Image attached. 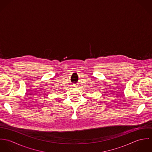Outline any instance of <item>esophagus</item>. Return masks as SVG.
<instances>
[{"label":"esophagus","mask_w":152,"mask_h":152,"mask_svg":"<svg viewBox=\"0 0 152 152\" xmlns=\"http://www.w3.org/2000/svg\"><path fill=\"white\" fill-rule=\"evenodd\" d=\"M74 87H75V86H74Z\"/></svg>","instance_id":"34e87169"}]
</instances>
